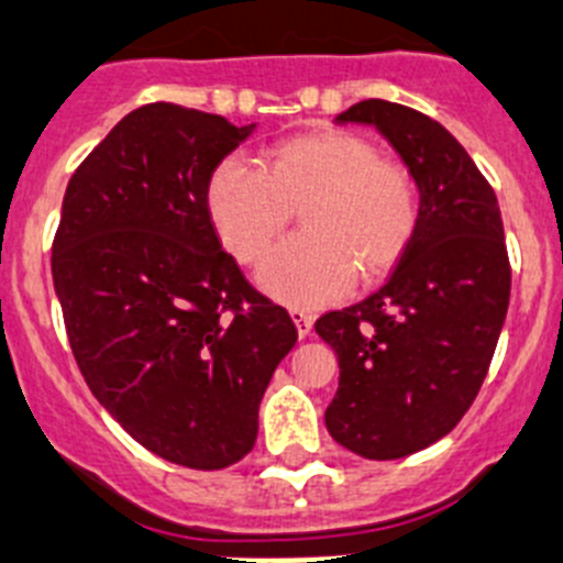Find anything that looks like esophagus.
<instances>
[{"instance_id":"1","label":"esophagus","mask_w":563,"mask_h":563,"mask_svg":"<svg viewBox=\"0 0 563 563\" xmlns=\"http://www.w3.org/2000/svg\"><path fill=\"white\" fill-rule=\"evenodd\" d=\"M290 318H292V323H296V329H298V338H307V334L312 332V321H316V318H312V312H303V309L292 307Z\"/></svg>"}]
</instances>
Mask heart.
<instances>
[{"label": "heart", "mask_w": 563, "mask_h": 563, "mask_svg": "<svg viewBox=\"0 0 563 563\" xmlns=\"http://www.w3.org/2000/svg\"><path fill=\"white\" fill-rule=\"evenodd\" d=\"M206 209L223 247L256 265L291 211L303 235L279 246L260 285L292 307H318L360 282L394 271L419 231V180L399 158L349 131H309L267 147L260 167L231 158L206 187Z\"/></svg>", "instance_id": "obj_1"}]
</instances>
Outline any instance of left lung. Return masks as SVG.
Listing matches in <instances>:
<instances>
[{
	"instance_id": "obj_1",
	"label": "left lung",
	"mask_w": 563,
	"mask_h": 563,
	"mask_svg": "<svg viewBox=\"0 0 563 563\" xmlns=\"http://www.w3.org/2000/svg\"><path fill=\"white\" fill-rule=\"evenodd\" d=\"M338 122L374 125L421 192L419 231L388 282L316 321L340 365L329 435L396 461L446 435L481 390L508 312V247L492 184L446 128L388 100L357 102Z\"/></svg>"
}]
</instances>
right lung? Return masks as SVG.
Instances as JSON below:
<instances>
[{
	"label": "right lung",
	"mask_w": 563,
	"mask_h": 563,
	"mask_svg": "<svg viewBox=\"0 0 563 563\" xmlns=\"http://www.w3.org/2000/svg\"><path fill=\"white\" fill-rule=\"evenodd\" d=\"M254 125L175 102L131 111L71 175L53 282L82 379L144 450L214 472L254 450L260 401L296 345L206 209Z\"/></svg>",
	"instance_id": "right-lung-1"
}]
</instances>
